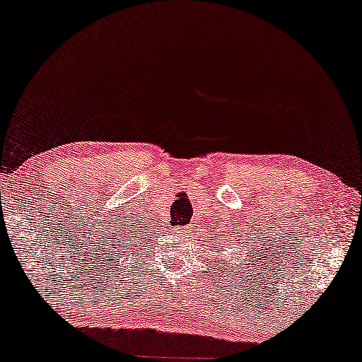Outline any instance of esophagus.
I'll use <instances>...</instances> for the list:
<instances>
[{
	"mask_svg": "<svg viewBox=\"0 0 362 362\" xmlns=\"http://www.w3.org/2000/svg\"><path fill=\"white\" fill-rule=\"evenodd\" d=\"M177 234L187 235L188 234V226H183V228H177Z\"/></svg>",
	"mask_w": 362,
	"mask_h": 362,
	"instance_id": "esophagus-1",
	"label": "esophagus"
}]
</instances>
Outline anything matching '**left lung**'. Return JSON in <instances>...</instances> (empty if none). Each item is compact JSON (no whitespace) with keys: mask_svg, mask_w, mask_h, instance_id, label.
Returning a JSON list of instances; mask_svg holds the SVG:
<instances>
[{"mask_svg":"<svg viewBox=\"0 0 362 362\" xmlns=\"http://www.w3.org/2000/svg\"><path fill=\"white\" fill-rule=\"evenodd\" d=\"M218 252H219V247H218ZM219 253H221V252H219Z\"/></svg>","mask_w":362,"mask_h":362,"instance_id":"obj_1","label":"left lung"}]
</instances>
